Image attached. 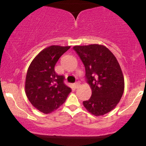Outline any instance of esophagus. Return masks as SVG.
Listing matches in <instances>:
<instances>
[{
	"label": "esophagus",
	"mask_w": 146,
	"mask_h": 146,
	"mask_svg": "<svg viewBox=\"0 0 146 146\" xmlns=\"http://www.w3.org/2000/svg\"><path fill=\"white\" fill-rule=\"evenodd\" d=\"M80 86V83L78 82L74 84V87L75 88H78Z\"/></svg>",
	"instance_id": "1"
}]
</instances>
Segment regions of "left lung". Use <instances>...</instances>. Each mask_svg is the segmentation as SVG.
<instances>
[{
	"mask_svg": "<svg viewBox=\"0 0 146 146\" xmlns=\"http://www.w3.org/2000/svg\"><path fill=\"white\" fill-rule=\"evenodd\" d=\"M84 65L86 78L92 95L84 106L95 116L109 113L116 107L124 90V78L113 53L102 44L75 46Z\"/></svg>",
	"mask_w": 146,
	"mask_h": 146,
	"instance_id": "obj_1",
	"label": "left lung"
}]
</instances>
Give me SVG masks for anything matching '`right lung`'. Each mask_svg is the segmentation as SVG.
Masks as SVG:
<instances>
[{"label": "right lung", "mask_w": 146, "mask_h": 146, "mask_svg": "<svg viewBox=\"0 0 146 146\" xmlns=\"http://www.w3.org/2000/svg\"><path fill=\"white\" fill-rule=\"evenodd\" d=\"M71 46L52 45L44 48L28 68L25 90L33 107L44 114L51 113L64 103L71 89L64 84V77L58 75L55 66Z\"/></svg>", "instance_id": "right-lung-1"}]
</instances>
